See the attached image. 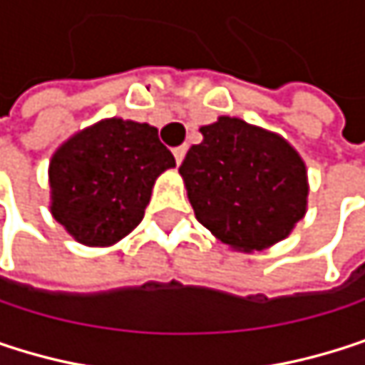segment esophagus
<instances>
[{
	"label": "esophagus",
	"instance_id": "1",
	"mask_svg": "<svg viewBox=\"0 0 365 365\" xmlns=\"http://www.w3.org/2000/svg\"><path fill=\"white\" fill-rule=\"evenodd\" d=\"M173 155H175V162L181 164V160H184V155H186V147H184V145L175 147V149H173Z\"/></svg>",
	"mask_w": 365,
	"mask_h": 365
}]
</instances>
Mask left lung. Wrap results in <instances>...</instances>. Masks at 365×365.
Wrapping results in <instances>:
<instances>
[{
    "label": "left lung",
    "mask_w": 365,
    "mask_h": 365,
    "mask_svg": "<svg viewBox=\"0 0 365 365\" xmlns=\"http://www.w3.org/2000/svg\"><path fill=\"white\" fill-rule=\"evenodd\" d=\"M179 166L197 220L237 252L265 250L291 235L308 210V170L280 134L220 115L201 125Z\"/></svg>",
    "instance_id": "8db88e82"
}]
</instances>
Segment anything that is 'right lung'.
<instances>
[{"label":"right lung","mask_w":365,"mask_h":365,"mask_svg":"<svg viewBox=\"0 0 365 365\" xmlns=\"http://www.w3.org/2000/svg\"><path fill=\"white\" fill-rule=\"evenodd\" d=\"M173 166L153 125L100 119L51 155V214L78 244L113 246L138 227L155 179Z\"/></svg>","instance_id":"add662e5"}]
</instances>
